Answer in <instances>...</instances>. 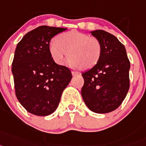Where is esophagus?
<instances>
[{
    "label": "esophagus",
    "instance_id": "obj_1",
    "mask_svg": "<svg viewBox=\"0 0 146 146\" xmlns=\"http://www.w3.org/2000/svg\"><path fill=\"white\" fill-rule=\"evenodd\" d=\"M72 75H73V76H79V75H81V73H79V72L72 71Z\"/></svg>",
    "mask_w": 146,
    "mask_h": 146
}]
</instances>
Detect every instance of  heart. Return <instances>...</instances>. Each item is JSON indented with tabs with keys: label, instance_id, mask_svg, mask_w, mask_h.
I'll return each mask as SVG.
<instances>
[{
	"label": "heart",
	"instance_id": "b5f03b06",
	"mask_svg": "<svg viewBox=\"0 0 146 146\" xmlns=\"http://www.w3.org/2000/svg\"><path fill=\"white\" fill-rule=\"evenodd\" d=\"M49 51L56 64H64L68 53L73 65L89 69L99 60L102 46L95 36L73 30L58 35L50 44Z\"/></svg>",
	"mask_w": 146,
	"mask_h": 146
}]
</instances>
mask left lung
<instances>
[{
    "mask_svg": "<svg viewBox=\"0 0 146 146\" xmlns=\"http://www.w3.org/2000/svg\"><path fill=\"white\" fill-rule=\"evenodd\" d=\"M91 33L100 41L102 51L97 64L82 74V96L91 111L108 113L119 107L127 95L130 62L124 45L114 35L103 30Z\"/></svg>",
    "mask_w": 146,
    "mask_h": 146,
    "instance_id": "left-lung-1",
    "label": "left lung"
}]
</instances>
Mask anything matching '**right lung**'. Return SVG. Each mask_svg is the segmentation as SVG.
Returning <instances> with one entry per match:
<instances>
[{
	"label": "right lung",
	"mask_w": 146,
	"mask_h": 146,
	"mask_svg": "<svg viewBox=\"0 0 146 146\" xmlns=\"http://www.w3.org/2000/svg\"><path fill=\"white\" fill-rule=\"evenodd\" d=\"M66 29L39 26L28 32L16 47L12 64L15 95L33 115L53 113L71 80L69 68L56 64L49 51L50 40Z\"/></svg>",
	"instance_id": "right-lung-1"
}]
</instances>
